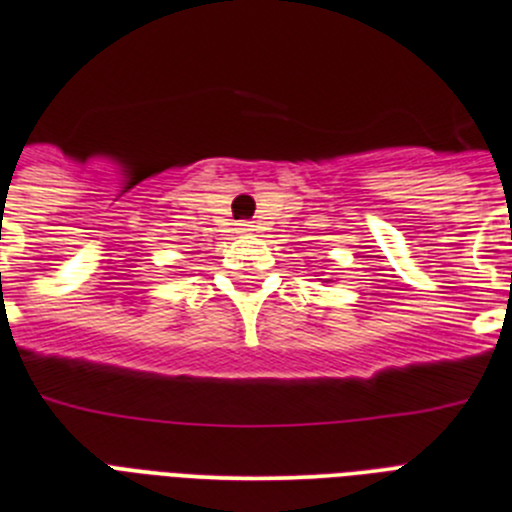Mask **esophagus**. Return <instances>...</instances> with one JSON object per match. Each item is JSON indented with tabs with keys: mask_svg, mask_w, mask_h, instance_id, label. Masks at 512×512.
<instances>
[{
	"mask_svg": "<svg viewBox=\"0 0 512 512\" xmlns=\"http://www.w3.org/2000/svg\"><path fill=\"white\" fill-rule=\"evenodd\" d=\"M255 224H250V222H242V224H237V232L239 234H250V232H255Z\"/></svg>",
	"mask_w": 512,
	"mask_h": 512,
	"instance_id": "34e87169",
	"label": "esophagus"
}]
</instances>
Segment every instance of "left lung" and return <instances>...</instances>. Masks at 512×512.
Instances as JSON below:
<instances>
[{"label": "left lung", "mask_w": 512, "mask_h": 512, "mask_svg": "<svg viewBox=\"0 0 512 512\" xmlns=\"http://www.w3.org/2000/svg\"><path fill=\"white\" fill-rule=\"evenodd\" d=\"M321 280V283H329V278H319Z\"/></svg>", "instance_id": "1"}]
</instances>
